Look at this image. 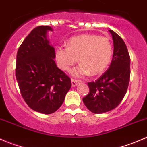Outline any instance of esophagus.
I'll list each match as a JSON object with an SVG mask.
<instances>
[{
    "label": "esophagus",
    "instance_id": "esophagus-1",
    "mask_svg": "<svg viewBox=\"0 0 147 147\" xmlns=\"http://www.w3.org/2000/svg\"><path fill=\"white\" fill-rule=\"evenodd\" d=\"M71 82H72V87H75V86H76L77 84H78V83L80 82L78 80H73V79L71 80Z\"/></svg>",
    "mask_w": 147,
    "mask_h": 147
}]
</instances>
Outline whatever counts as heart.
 Segmentation results:
<instances>
[{
	"label": "heart",
	"mask_w": 147,
	"mask_h": 147,
	"mask_svg": "<svg viewBox=\"0 0 147 147\" xmlns=\"http://www.w3.org/2000/svg\"><path fill=\"white\" fill-rule=\"evenodd\" d=\"M112 55L109 40L97 35L72 37L68 40L67 47H58L55 53L59 67L65 71H69L80 57L81 64L73 71L75 77L101 73L109 65Z\"/></svg>",
	"instance_id": "heart-1"
}]
</instances>
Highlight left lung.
I'll use <instances>...</instances> for the list:
<instances>
[{
    "label": "left lung",
    "instance_id": "obj_1",
    "mask_svg": "<svg viewBox=\"0 0 147 147\" xmlns=\"http://www.w3.org/2000/svg\"><path fill=\"white\" fill-rule=\"evenodd\" d=\"M113 39V57L109 67L94 82L87 83L88 94L82 99L92 112L102 114L116 108L127 93L130 79V57L122 38L109 30Z\"/></svg>",
    "mask_w": 147,
    "mask_h": 147
}]
</instances>
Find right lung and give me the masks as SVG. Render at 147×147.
Segmentation results:
<instances>
[{"label":"right lung","mask_w":147,"mask_h":147,"mask_svg":"<svg viewBox=\"0 0 147 147\" xmlns=\"http://www.w3.org/2000/svg\"><path fill=\"white\" fill-rule=\"evenodd\" d=\"M50 26L34 28L19 47L16 76L23 100L32 109L49 115L63 105L71 80L59 69L55 48L47 38Z\"/></svg>","instance_id":"obj_1"}]
</instances>
